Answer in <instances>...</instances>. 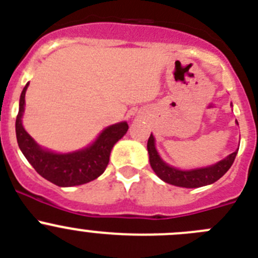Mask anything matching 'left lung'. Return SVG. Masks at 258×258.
Here are the masks:
<instances>
[{"mask_svg": "<svg viewBox=\"0 0 258 258\" xmlns=\"http://www.w3.org/2000/svg\"><path fill=\"white\" fill-rule=\"evenodd\" d=\"M148 153L151 168L155 172V174L160 179L164 180L165 183L178 187H186V188H197V187L208 186V184H211L220 179L234 163L238 150H235L234 153L228 155L225 159L218 162L216 164L210 165V167L182 170L172 167V165H168L160 158L155 148V139L151 134L148 140Z\"/></svg>", "mask_w": 258, "mask_h": 258, "instance_id": "1", "label": "left lung"}]
</instances>
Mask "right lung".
Here are the masks:
<instances>
[{
  "mask_svg": "<svg viewBox=\"0 0 258 258\" xmlns=\"http://www.w3.org/2000/svg\"><path fill=\"white\" fill-rule=\"evenodd\" d=\"M29 83L23 89L16 117V139L20 150L35 170L47 180L59 187L80 186L96 179L107 168L113 146L121 140L128 130L127 122L112 124L103 130L91 145L67 154H57L40 148L23 127L25 93Z\"/></svg>",
  "mask_w": 258,
  "mask_h": 258,
  "instance_id": "add662e5",
  "label": "right lung"
}]
</instances>
